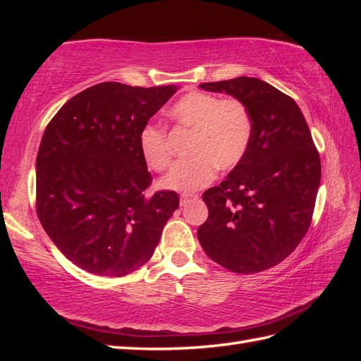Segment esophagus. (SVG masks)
Masks as SVG:
<instances>
[{"mask_svg": "<svg viewBox=\"0 0 361 361\" xmlns=\"http://www.w3.org/2000/svg\"><path fill=\"white\" fill-rule=\"evenodd\" d=\"M194 200H197V195H181V198H180V204L181 206H185V204H188V203H190V202H194Z\"/></svg>", "mask_w": 361, "mask_h": 361, "instance_id": "obj_1", "label": "esophagus"}]
</instances>
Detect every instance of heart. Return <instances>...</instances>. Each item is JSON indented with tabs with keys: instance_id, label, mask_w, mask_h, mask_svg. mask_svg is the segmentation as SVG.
<instances>
[{
	"instance_id": "1",
	"label": "heart",
	"mask_w": 361,
	"mask_h": 361,
	"mask_svg": "<svg viewBox=\"0 0 361 361\" xmlns=\"http://www.w3.org/2000/svg\"><path fill=\"white\" fill-rule=\"evenodd\" d=\"M171 118L192 132L189 158L176 163L161 180V188L176 192H194L204 188L220 171H231L247 155L252 136L248 106L235 97L220 99L204 91H190L175 102ZM141 155L152 171L171 166L172 150L167 130L159 124H145L140 136Z\"/></svg>"
}]
</instances>
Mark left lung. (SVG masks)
Wrapping results in <instances>:
<instances>
[{
	"label": "left lung",
	"mask_w": 361,
	"mask_h": 361,
	"mask_svg": "<svg viewBox=\"0 0 361 361\" xmlns=\"http://www.w3.org/2000/svg\"><path fill=\"white\" fill-rule=\"evenodd\" d=\"M200 88L247 105L252 136L242 163L203 194L209 216L198 228V240L229 271L268 270L295 251L312 224L319 153L296 102L270 83L235 78Z\"/></svg>",
	"instance_id": "left-lung-1"
}]
</instances>
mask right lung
Segmentation results:
<instances>
[{
  "label": "right lung",
  "mask_w": 361,
  "mask_h": 361,
  "mask_svg": "<svg viewBox=\"0 0 361 361\" xmlns=\"http://www.w3.org/2000/svg\"><path fill=\"white\" fill-rule=\"evenodd\" d=\"M178 87L104 82L71 97L37 153V216L62 255L96 276L121 278L155 252L180 206L173 190L147 194L141 128Z\"/></svg>",
  "instance_id": "1"
}]
</instances>
